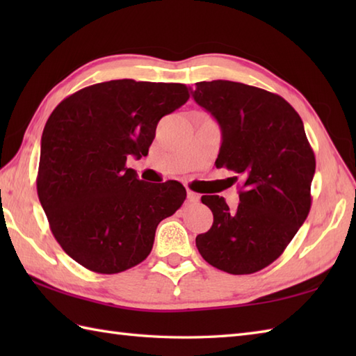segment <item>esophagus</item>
I'll return each mask as SVG.
<instances>
[{"mask_svg": "<svg viewBox=\"0 0 356 356\" xmlns=\"http://www.w3.org/2000/svg\"><path fill=\"white\" fill-rule=\"evenodd\" d=\"M186 200H188V203H197L199 202V194H195L194 191H188L186 193Z\"/></svg>", "mask_w": 356, "mask_h": 356, "instance_id": "1", "label": "esophagus"}]
</instances>
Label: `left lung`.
<instances>
[{
  "label": "left lung",
  "mask_w": 356,
  "mask_h": 356,
  "mask_svg": "<svg viewBox=\"0 0 356 356\" xmlns=\"http://www.w3.org/2000/svg\"><path fill=\"white\" fill-rule=\"evenodd\" d=\"M194 101L220 125L217 168L241 180L237 209L202 195L213 211L211 229L195 237L211 266L254 274L283 254L311 211L315 154L303 120L282 96L232 81L197 82Z\"/></svg>",
  "instance_id": "obj_1"
}]
</instances>
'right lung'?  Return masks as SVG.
Returning a JSON list of instances; mask_svg holds the SVG:
<instances>
[{
	"instance_id": "right-lung-1",
	"label": "right lung",
	"mask_w": 356,
	"mask_h": 356,
	"mask_svg": "<svg viewBox=\"0 0 356 356\" xmlns=\"http://www.w3.org/2000/svg\"><path fill=\"white\" fill-rule=\"evenodd\" d=\"M188 87L118 79L79 90L58 105L41 138L38 197L56 241L74 261L118 274L153 249L157 225L186 199L176 180L148 184L127 159H140Z\"/></svg>"
}]
</instances>
